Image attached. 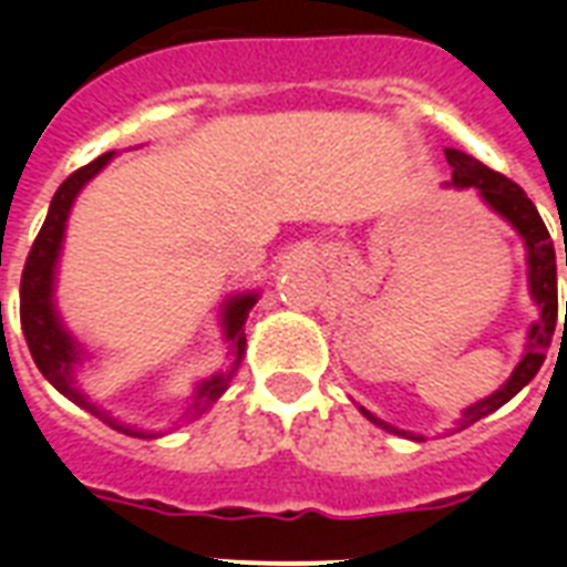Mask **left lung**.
Masks as SVG:
<instances>
[{"label":"left lung","instance_id":"left-lung-1","mask_svg":"<svg viewBox=\"0 0 567 567\" xmlns=\"http://www.w3.org/2000/svg\"><path fill=\"white\" fill-rule=\"evenodd\" d=\"M450 167H453V179L444 182V188L456 190H474L480 199L485 203V208H492L501 220H506L512 229L518 231V238L524 240V249H527V288L529 300L536 302L538 318L529 323L527 329V344H524V353H520L518 364L512 368L509 379L503 382L497 391H492L483 400H476L467 409H462V417L456 421V430H465L471 423H476L485 414L497 412L501 405H506L512 396L518 394L520 388L529 385L533 377L538 373V368L545 364L547 347L554 341L556 329V315H559V300H556V252L554 240H550V231H547L542 214L536 212V205L529 203V196L515 185L512 179L501 176V173L488 171L485 164H480L476 158H471L467 153H458V150H444ZM565 267H567V252H565ZM567 323V311H565ZM355 409L373 423L379 430L391 432V435H400V439L421 441L423 435H414L409 430H400L394 423L382 421L373 412H368L364 405L355 403Z\"/></svg>","mask_w":567,"mask_h":567}]
</instances>
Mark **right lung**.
I'll use <instances>...</instances> for the list:
<instances>
[{
  "label": "right lung",
  "instance_id": "right-lung-1",
  "mask_svg": "<svg viewBox=\"0 0 567 567\" xmlns=\"http://www.w3.org/2000/svg\"><path fill=\"white\" fill-rule=\"evenodd\" d=\"M117 153L100 155L96 162H91L82 171H75L73 176H66L64 185L55 190L52 203H49L47 220H43V229H40L34 247H31L29 258H25V270H22L20 282V320H22V336H25V344L31 350V359L38 364V371L47 377V382L55 391L73 400L75 405H82L84 412H91L93 417H100L102 423H109L111 430L123 432V435H132V439H162L167 435V430H141V426H132V423H123L120 417L102 409L100 400H93L87 394V388L82 385L84 368L96 359L93 350L84 341L70 332V327L61 318L58 311V267H61V252H64V238H66V220H70V212H73L75 199L84 190V185L91 179H96L105 167L111 164ZM261 293L258 291H240L229 293L226 300L220 302V329H223V344H226V368L208 373L194 385L188 403H185V412H182V421H196L203 417L208 409H212L229 388L231 377L238 373L240 362H244V353H247V332H244V323H247L249 311L258 302Z\"/></svg>",
  "mask_w": 567,
  "mask_h": 567
}]
</instances>
